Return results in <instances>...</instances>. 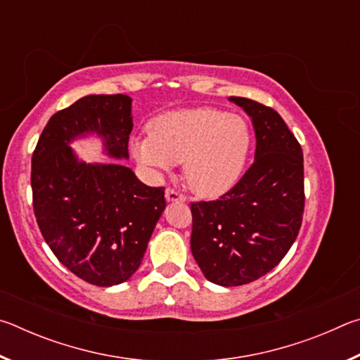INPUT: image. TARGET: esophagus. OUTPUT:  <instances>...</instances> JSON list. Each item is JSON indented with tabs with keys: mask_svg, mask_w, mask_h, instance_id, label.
<instances>
[{
	"mask_svg": "<svg viewBox=\"0 0 360 360\" xmlns=\"http://www.w3.org/2000/svg\"><path fill=\"white\" fill-rule=\"evenodd\" d=\"M165 198L167 202H186L184 195H181L179 192H176L174 188H169V187L165 191Z\"/></svg>",
	"mask_w": 360,
	"mask_h": 360,
	"instance_id": "34e87169",
	"label": "esophagus"
}]
</instances>
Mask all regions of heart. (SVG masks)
Instances as JSON below:
<instances>
[{"instance_id": "1", "label": "heart", "mask_w": 360, "mask_h": 360, "mask_svg": "<svg viewBox=\"0 0 360 360\" xmlns=\"http://www.w3.org/2000/svg\"><path fill=\"white\" fill-rule=\"evenodd\" d=\"M150 135L133 143L141 165L167 173L182 162V179L198 197H219L235 186L245 167L251 133L238 114L195 108L158 115Z\"/></svg>"}]
</instances>
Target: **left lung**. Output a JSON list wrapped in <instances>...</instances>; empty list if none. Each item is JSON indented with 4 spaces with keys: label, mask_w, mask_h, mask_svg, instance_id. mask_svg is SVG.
I'll list each match as a JSON object with an SVG mask.
<instances>
[{
    "label": "left lung",
    "mask_w": 360,
    "mask_h": 360,
    "mask_svg": "<svg viewBox=\"0 0 360 360\" xmlns=\"http://www.w3.org/2000/svg\"><path fill=\"white\" fill-rule=\"evenodd\" d=\"M252 119L255 155L236 184L191 205V249L206 279L225 288L273 270L294 245L304 210L303 152L275 109L230 96Z\"/></svg>",
    "instance_id": "1"
}]
</instances>
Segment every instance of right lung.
<instances>
[{
  "instance_id": "right-lung-1",
  "label": "right lung",
  "mask_w": 360,
  "mask_h": 360,
  "mask_svg": "<svg viewBox=\"0 0 360 360\" xmlns=\"http://www.w3.org/2000/svg\"><path fill=\"white\" fill-rule=\"evenodd\" d=\"M131 98L87 95L49 119L32 157L36 222L56 257L100 288L120 284L141 265L165 210V187H149L124 165L77 160L72 139L96 133L108 155L129 158Z\"/></svg>"
}]
</instances>
